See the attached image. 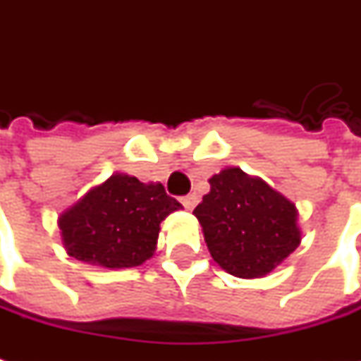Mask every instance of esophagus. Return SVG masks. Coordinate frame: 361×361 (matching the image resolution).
I'll return each instance as SVG.
<instances>
[{
    "instance_id": "obj_1",
    "label": "esophagus",
    "mask_w": 361,
    "mask_h": 361,
    "mask_svg": "<svg viewBox=\"0 0 361 361\" xmlns=\"http://www.w3.org/2000/svg\"><path fill=\"white\" fill-rule=\"evenodd\" d=\"M180 201H181V205L185 207L188 211H191L193 207L197 205V195H195V193H189V195H185V197H181Z\"/></svg>"
}]
</instances>
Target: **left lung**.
<instances>
[{"label":"left lung","mask_w":361,"mask_h":361,"mask_svg":"<svg viewBox=\"0 0 361 361\" xmlns=\"http://www.w3.org/2000/svg\"><path fill=\"white\" fill-rule=\"evenodd\" d=\"M209 185L193 215L213 259L228 274L246 279L268 276L299 246L297 209L266 181L240 168H224Z\"/></svg>","instance_id":"left-lung-1"}]
</instances>
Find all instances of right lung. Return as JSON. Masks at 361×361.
<instances>
[{
    "label": "right lung",
    "instance_id": "obj_1",
    "mask_svg": "<svg viewBox=\"0 0 361 361\" xmlns=\"http://www.w3.org/2000/svg\"><path fill=\"white\" fill-rule=\"evenodd\" d=\"M178 209L162 183L115 173L62 213L58 226L72 258L103 268H135L152 258L160 223Z\"/></svg>",
    "mask_w": 361,
    "mask_h": 361
}]
</instances>
